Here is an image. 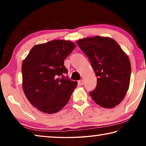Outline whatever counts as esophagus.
Segmentation results:
<instances>
[{
    "instance_id": "1",
    "label": "esophagus",
    "mask_w": 146,
    "mask_h": 146,
    "mask_svg": "<svg viewBox=\"0 0 146 146\" xmlns=\"http://www.w3.org/2000/svg\"><path fill=\"white\" fill-rule=\"evenodd\" d=\"M78 83H79V84H80V85H83V84H84V81H83V80H80L78 81Z\"/></svg>"
}]
</instances>
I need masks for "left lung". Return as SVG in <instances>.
<instances>
[{
	"label": "left lung",
	"instance_id": "1",
	"mask_svg": "<svg viewBox=\"0 0 146 146\" xmlns=\"http://www.w3.org/2000/svg\"><path fill=\"white\" fill-rule=\"evenodd\" d=\"M90 59L97 85L90 95L98 105L113 108L122 102L129 89L131 63L129 57L114 39L95 36L76 41Z\"/></svg>",
	"mask_w": 146,
	"mask_h": 146
}]
</instances>
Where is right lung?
Wrapping results in <instances>:
<instances>
[{"label": "right lung", "instance_id": "1", "mask_svg": "<svg viewBox=\"0 0 146 146\" xmlns=\"http://www.w3.org/2000/svg\"><path fill=\"white\" fill-rule=\"evenodd\" d=\"M75 44L70 40H55L33 46L22 65L23 88L35 108L48 114L56 113L70 100L77 82L59 77L68 70L64 60Z\"/></svg>", "mask_w": 146, "mask_h": 146}]
</instances>
